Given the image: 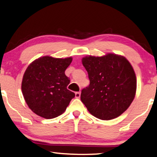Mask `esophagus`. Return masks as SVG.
Wrapping results in <instances>:
<instances>
[{
  "instance_id": "34e87169",
  "label": "esophagus",
  "mask_w": 157,
  "mask_h": 157,
  "mask_svg": "<svg viewBox=\"0 0 157 157\" xmlns=\"http://www.w3.org/2000/svg\"><path fill=\"white\" fill-rule=\"evenodd\" d=\"M80 92H75V97L76 98H79L80 97Z\"/></svg>"
}]
</instances>
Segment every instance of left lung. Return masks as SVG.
<instances>
[{"label":"left lung","mask_w":157,"mask_h":157,"mask_svg":"<svg viewBox=\"0 0 157 157\" xmlns=\"http://www.w3.org/2000/svg\"><path fill=\"white\" fill-rule=\"evenodd\" d=\"M82 61L90 82L82 90V102L92 115L101 120L121 116L136 92V76L129 61L113 53L102 57L86 56Z\"/></svg>","instance_id":"8db88e82"}]
</instances>
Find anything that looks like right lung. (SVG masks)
<instances>
[{
	"label": "right lung",
	"instance_id": "obj_1",
	"mask_svg": "<svg viewBox=\"0 0 157 157\" xmlns=\"http://www.w3.org/2000/svg\"><path fill=\"white\" fill-rule=\"evenodd\" d=\"M72 60L71 57L44 56L27 67L22 92L28 106L36 115L46 119L59 116L75 97V93L67 89L71 80L65 74Z\"/></svg>",
	"mask_w": 157,
	"mask_h": 157
}]
</instances>
